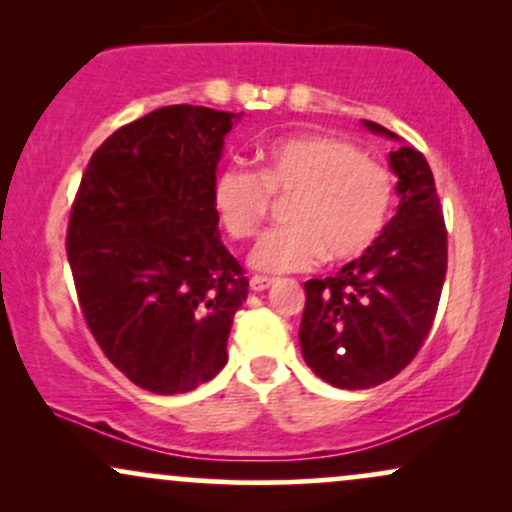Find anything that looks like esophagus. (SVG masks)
<instances>
[{
	"label": "esophagus",
	"instance_id": "esophagus-1",
	"mask_svg": "<svg viewBox=\"0 0 512 512\" xmlns=\"http://www.w3.org/2000/svg\"><path fill=\"white\" fill-rule=\"evenodd\" d=\"M272 284H274V279H267V276H252V279H250V289L257 291V293L269 289Z\"/></svg>",
	"mask_w": 512,
	"mask_h": 512
}]
</instances>
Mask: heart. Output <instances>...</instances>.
<instances>
[{
  "mask_svg": "<svg viewBox=\"0 0 512 512\" xmlns=\"http://www.w3.org/2000/svg\"><path fill=\"white\" fill-rule=\"evenodd\" d=\"M260 173L226 166L214 180V209L228 236L248 240L267 219L272 195L293 197L291 226L264 233L250 267L264 274L303 272L325 257L363 255L383 233L395 204L390 170L354 144L322 134H298L257 151Z\"/></svg>",
  "mask_w": 512,
  "mask_h": 512,
  "instance_id": "heart-1",
  "label": "heart"
}]
</instances>
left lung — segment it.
Wrapping results in <instances>:
<instances>
[{
  "label": "left lung",
  "instance_id": "1",
  "mask_svg": "<svg viewBox=\"0 0 512 512\" xmlns=\"http://www.w3.org/2000/svg\"><path fill=\"white\" fill-rule=\"evenodd\" d=\"M363 127L402 142L378 122L363 120ZM387 158L397 175V214L358 260L305 281L303 358L317 378L342 390L385 383L416 356L448 269V233L428 161L411 146Z\"/></svg>",
  "mask_w": 512,
  "mask_h": 512
}]
</instances>
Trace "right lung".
<instances>
[{"label":"right lung","instance_id":"add662e5","mask_svg":"<svg viewBox=\"0 0 512 512\" xmlns=\"http://www.w3.org/2000/svg\"><path fill=\"white\" fill-rule=\"evenodd\" d=\"M243 113L168 105L110 134L88 161L67 231L86 325L115 368L180 395L226 366L248 279L214 209L223 142Z\"/></svg>","mask_w":512,"mask_h":512}]
</instances>
